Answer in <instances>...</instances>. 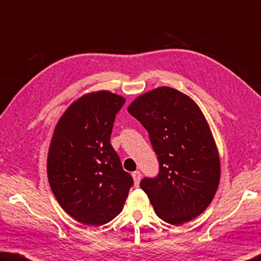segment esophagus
<instances>
[{"instance_id": "34e87169", "label": "esophagus", "mask_w": 261, "mask_h": 261, "mask_svg": "<svg viewBox=\"0 0 261 261\" xmlns=\"http://www.w3.org/2000/svg\"><path fill=\"white\" fill-rule=\"evenodd\" d=\"M132 177H134L136 186H139V182H140V179H141V173H140V171H138V170H137V171L132 172Z\"/></svg>"}]
</instances>
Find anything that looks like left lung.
<instances>
[{"label": "left lung", "mask_w": 261, "mask_h": 261, "mask_svg": "<svg viewBox=\"0 0 261 261\" xmlns=\"http://www.w3.org/2000/svg\"><path fill=\"white\" fill-rule=\"evenodd\" d=\"M148 132L159 173L140 187L155 213L181 225L204 211L217 192L219 155L198 106L176 89L162 87L140 96L127 108Z\"/></svg>", "instance_id": "obj_1"}]
</instances>
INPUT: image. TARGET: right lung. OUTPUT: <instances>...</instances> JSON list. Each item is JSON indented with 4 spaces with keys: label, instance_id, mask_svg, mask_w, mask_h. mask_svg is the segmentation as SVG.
<instances>
[{
    "label": "right lung",
    "instance_id": "1",
    "mask_svg": "<svg viewBox=\"0 0 261 261\" xmlns=\"http://www.w3.org/2000/svg\"><path fill=\"white\" fill-rule=\"evenodd\" d=\"M124 102L108 91L85 94L64 113L52 137L50 187L60 206L84 225L114 219L134 185L111 144L115 116Z\"/></svg>",
    "mask_w": 261,
    "mask_h": 261
}]
</instances>
